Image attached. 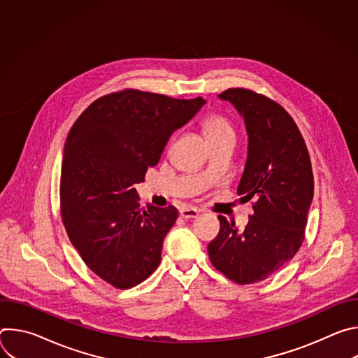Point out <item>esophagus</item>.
Masks as SVG:
<instances>
[{
  "instance_id": "esophagus-1",
  "label": "esophagus",
  "mask_w": 358,
  "mask_h": 358,
  "mask_svg": "<svg viewBox=\"0 0 358 358\" xmlns=\"http://www.w3.org/2000/svg\"><path fill=\"white\" fill-rule=\"evenodd\" d=\"M180 215L185 220L188 218H196L198 217V211L195 208H181L180 210Z\"/></svg>"
}]
</instances>
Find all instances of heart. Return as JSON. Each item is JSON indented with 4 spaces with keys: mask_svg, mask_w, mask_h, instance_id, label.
I'll return each mask as SVG.
<instances>
[{
    "mask_svg": "<svg viewBox=\"0 0 358 358\" xmlns=\"http://www.w3.org/2000/svg\"><path fill=\"white\" fill-rule=\"evenodd\" d=\"M203 133L208 140H217L224 137H235V129L231 122L221 115H211L203 122Z\"/></svg>",
    "mask_w": 358,
    "mask_h": 358,
    "instance_id": "1",
    "label": "heart"
}]
</instances>
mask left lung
Returning <instances> with one entry per match:
<instances>
[{
    "label": "left lung",
    "instance_id": "8db88e82",
    "mask_svg": "<svg viewBox=\"0 0 358 358\" xmlns=\"http://www.w3.org/2000/svg\"><path fill=\"white\" fill-rule=\"evenodd\" d=\"M236 109L248 133V157L238 185L241 199H257L243 231L225 217L208 245L213 265L239 285L265 280L289 262L304 241L313 199L308 147L276 101L248 89L218 94Z\"/></svg>",
    "mask_w": 358,
    "mask_h": 358
}]
</instances>
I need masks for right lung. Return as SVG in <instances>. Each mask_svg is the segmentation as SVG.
Listing matches in <instances>:
<instances>
[{"label": "right lung", "mask_w": 358, "mask_h": 358, "mask_svg": "<svg viewBox=\"0 0 358 358\" xmlns=\"http://www.w3.org/2000/svg\"><path fill=\"white\" fill-rule=\"evenodd\" d=\"M206 105L127 89L99 97L72 126L62 159L61 214L72 245L117 289L145 280L162 262L176 207L140 210L134 188L171 134Z\"/></svg>", "instance_id": "add662e5"}]
</instances>
